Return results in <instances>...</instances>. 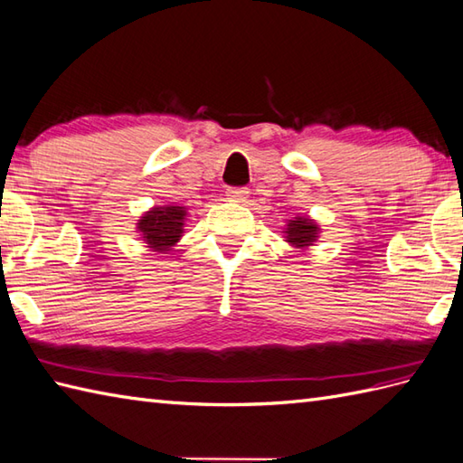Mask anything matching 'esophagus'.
Here are the masks:
<instances>
[{
  "mask_svg": "<svg viewBox=\"0 0 463 463\" xmlns=\"http://www.w3.org/2000/svg\"><path fill=\"white\" fill-rule=\"evenodd\" d=\"M225 196H228V200H232V202H241V200L248 198V188H240V186L228 188Z\"/></svg>",
  "mask_w": 463,
  "mask_h": 463,
  "instance_id": "34e87169",
  "label": "esophagus"
}]
</instances>
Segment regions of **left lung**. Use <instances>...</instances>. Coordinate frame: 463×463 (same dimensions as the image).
<instances>
[{
    "mask_svg": "<svg viewBox=\"0 0 463 463\" xmlns=\"http://www.w3.org/2000/svg\"><path fill=\"white\" fill-rule=\"evenodd\" d=\"M317 223L307 220V218H295L291 220L289 228H287V241L295 248H307V245H311L317 240Z\"/></svg>",
    "mask_w": 463,
    "mask_h": 463,
    "instance_id": "1",
    "label": "left lung"
}]
</instances>
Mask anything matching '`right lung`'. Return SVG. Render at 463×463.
<instances>
[{"instance_id": "1", "label": "right lung", "mask_w": 463, "mask_h": 463, "mask_svg": "<svg viewBox=\"0 0 463 463\" xmlns=\"http://www.w3.org/2000/svg\"><path fill=\"white\" fill-rule=\"evenodd\" d=\"M186 210L182 205H166V208H152L138 220V232L148 243V248L158 253H166L180 240Z\"/></svg>"}]
</instances>
